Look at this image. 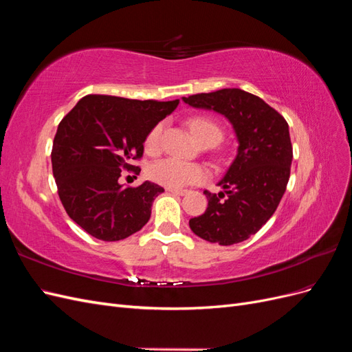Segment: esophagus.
<instances>
[{
  "instance_id": "34e87169",
  "label": "esophagus",
  "mask_w": 352,
  "mask_h": 352,
  "mask_svg": "<svg viewBox=\"0 0 352 352\" xmlns=\"http://www.w3.org/2000/svg\"><path fill=\"white\" fill-rule=\"evenodd\" d=\"M168 192H172L175 195H185L188 190L186 189H176V188H168Z\"/></svg>"
}]
</instances>
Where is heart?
I'll use <instances>...</instances> for the list:
<instances>
[{
    "mask_svg": "<svg viewBox=\"0 0 352 352\" xmlns=\"http://www.w3.org/2000/svg\"><path fill=\"white\" fill-rule=\"evenodd\" d=\"M189 127L199 144L210 140H216L220 142L223 138L220 126L216 122L207 119V117H194V119L189 120ZM160 135H162V124L154 126L148 132L145 140V146L148 151L157 150ZM148 173H150V177L154 182L176 189L198 184L207 177V170L202 166L182 162V160L177 158H164L160 160V162H155L154 164H151Z\"/></svg>",
    "mask_w": 352,
    "mask_h": 352,
    "instance_id": "obj_1",
    "label": "heart"
}]
</instances>
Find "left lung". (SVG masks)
<instances>
[{
    "mask_svg": "<svg viewBox=\"0 0 352 352\" xmlns=\"http://www.w3.org/2000/svg\"><path fill=\"white\" fill-rule=\"evenodd\" d=\"M182 101L221 114L238 141L236 155L217 184L223 190H204L208 207L189 220V228L212 243H239L265 225L285 194L292 163L289 126L267 102L238 88L190 95Z\"/></svg>",
    "mask_w": 352,
    "mask_h": 352,
    "instance_id": "8db88e82",
    "label": "left lung"
}]
</instances>
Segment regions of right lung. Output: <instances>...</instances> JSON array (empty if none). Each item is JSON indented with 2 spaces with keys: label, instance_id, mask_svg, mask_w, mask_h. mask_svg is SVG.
<instances>
[{
  "label": "right lung",
  "instance_id": "right-lung-1",
  "mask_svg": "<svg viewBox=\"0 0 352 352\" xmlns=\"http://www.w3.org/2000/svg\"><path fill=\"white\" fill-rule=\"evenodd\" d=\"M175 101L87 95L58 124L52 144V175L69 217L101 241H120L141 230L164 189L145 180L138 188L119 184L133 170L146 135L177 107ZM141 168H138V172Z\"/></svg>",
  "mask_w": 352,
  "mask_h": 352
}]
</instances>
